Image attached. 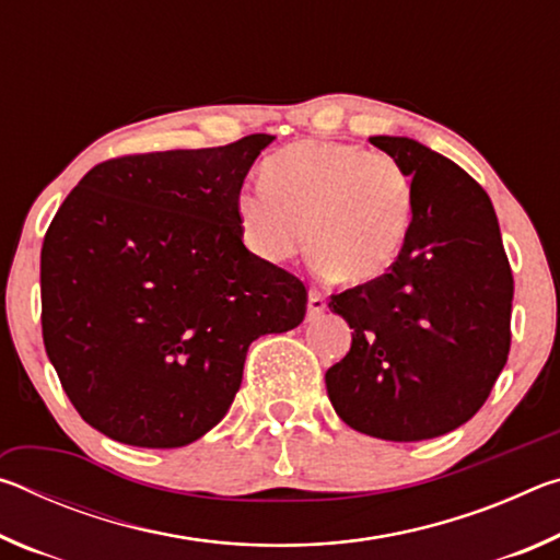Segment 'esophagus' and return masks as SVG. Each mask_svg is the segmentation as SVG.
I'll return each mask as SVG.
<instances>
[{
  "label": "esophagus",
  "instance_id": "obj_1",
  "mask_svg": "<svg viewBox=\"0 0 560 560\" xmlns=\"http://www.w3.org/2000/svg\"><path fill=\"white\" fill-rule=\"evenodd\" d=\"M326 311V296L316 289L308 291V316H318Z\"/></svg>",
  "mask_w": 560,
  "mask_h": 560
}]
</instances>
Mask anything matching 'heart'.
Instances as JSON below:
<instances>
[{
	"label": "heart",
	"mask_w": 560,
	"mask_h": 560,
	"mask_svg": "<svg viewBox=\"0 0 560 560\" xmlns=\"http://www.w3.org/2000/svg\"><path fill=\"white\" fill-rule=\"evenodd\" d=\"M264 185L236 195L244 244L269 264L308 244L316 267L348 283L385 277L412 220V185L390 155L355 143L301 140L264 163Z\"/></svg>",
	"instance_id": "1"
}]
</instances>
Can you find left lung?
Returning <instances> with one entry per match:
<instances>
[{"mask_svg":"<svg viewBox=\"0 0 560 560\" xmlns=\"http://www.w3.org/2000/svg\"><path fill=\"white\" fill-rule=\"evenodd\" d=\"M371 143L412 177V222L385 277L330 296L353 343L326 390L348 428L432 440L471 420L504 371L514 277L477 179L412 138Z\"/></svg>","mask_w":560,"mask_h":560,"instance_id":"1","label":"left lung"}]
</instances>
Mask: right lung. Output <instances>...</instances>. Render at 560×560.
I'll return each instance as SVG.
<instances>
[{
    "label": "right lung",
    "instance_id": "1",
    "mask_svg": "<svg viewBox=\"0 0 560 560\" xmlns=\"http://www.w3.org/2000/svg\"><path fill=\"white\" fill-rule=\"evenodd\" d=\"M271 140L106 160L46 230V355L106 438L150 450L200 440L230 410L252 340L306 316L303 281L246 249L236 222Z\"/></svg>",
    "mask_w": 560,
    "mask_h": 560
}]
</instances>
